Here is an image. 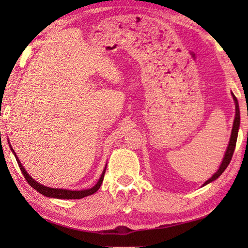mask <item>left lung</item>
Listing matches in <instances>:
<instances>
[{
    "instance_id": "1",
    "label": "left lung",
    "mask_w": 248,
    "mask_h": 248,
    "mask_svg": "<svg viewBox=\"0 0 248 248\" xmlns=\"http://www.w3.org/2000/svg\"><path fill=\"white\" fill-rule=\"evenodd\" d=\"M233 99L235 102V119H234V124H233V128H232V134H231V140H230V143H229V146H228V150H226L223 161H222V164L220 165V169L217 170V173H215V175H213L211 178L208 179L207 182L204 183V185L213 182V180H216L217 177H219V176H221V174L223 173L226 167H228V165L230 164L231 159H232L234 150H235V145H236L238 128H240V108H238L237 98L235 97L234 95H233Z\"/></svg>"
}]
</instances>
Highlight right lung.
I'll return each instance as SVG.
<instances>
[{
	"label": "right lung",
	"instance_id": "1",
	"mask_svg": "<svg viewBox=\"0 0 248 248\" xmlns=\"http://www.w3.org/2000/svg\"><path fill=\"white\" fill-rule=\"evenodd\" d=\"M14 152V150H12ZM15 154V153H14ZM16 157V155H15ZM16 161H17V164L19 166L20 170H22V173L24 175L25 179L27 180V183L31 185V186L33 188V189L37 190L38 192H40L41 195H44L46 197H51V198H58V199H81L84 198V197L86 196H90V195H93L95 194L96 191L99 189L100 185H102L103 180H104V176H105V171H106V169L104 170L102 176H100L99 180L97 182V184L95 185L93 188H91V189H86V190H81V191H72V190H65V189H58V188H49V187H46L43 186V185H40L36 182V180H33L31 176L27 174V171L25 170V169L22 165V163H20L19 159L16 157Z\"/></svg>",
	"mask_w": 248,
	"mask_h": 248
}]
</instances>
